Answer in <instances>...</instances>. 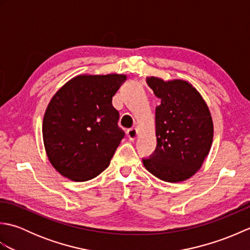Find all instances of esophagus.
I'll use <instances>...</instances> for the list:
<instances>
[{"instance_id":"1","label":"esophagus","mask_w":250,"mask_h":250,"mask_svg":"<svg viewBox=\"0 0 250 250\" xmlns=\"http://www.w3.org/2000/svg\"><path fill=\"white\" fill-rule=\"evenodd\" d=\"M126 135H128V139L130 141H134L137 137V130L135 128L129 129L128 131H126Z\"/></svg>"}]
</instances>
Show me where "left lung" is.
<instances>
[{"mask_svg":"<svg viewBox=\"0 0 250 250\" xmlns=\"http://www.w3.org/2000/svg\"><path fill=\"white\" fill-rule=\"evenodd\" d=\"M160 104L156 107L157 147L144 167L159 179L183 182L199 171L210 149L214 125L205 101L192 84L147 77Z\"/></svg>","mask_w":250,"mask_h":250,"instance_id":"1","label":"left lung"}]
</instances>
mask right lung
Returning <instances> with one entry per match:
<instances>
[{
  "label": "right lung",
  "mask_w": 250,
  "mask_h": 250,
  "mask_svg": "<svg viewBox=\"0 0 250 250\" xmlns=\"http://www.w3.org/2000/svg\"><path fill=\"white\" fill-rule=\"evenodd\" d=\"M125 75H79L49 102L43 120L47 157L58 172L74 182L97 177L125 137L119 111L111 100Z\"/></svg>",
  "instance_id": "right-lung-1"
}]
</instances>
